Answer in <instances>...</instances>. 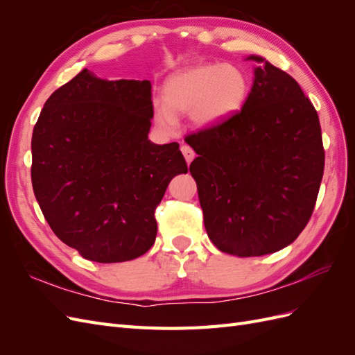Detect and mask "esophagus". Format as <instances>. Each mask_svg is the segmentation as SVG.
Returning a JSON list of instances; mask_svg holds the SVG:
<instances>
[{"label":"esophagus","mask_w":355,"mask_h":355,"mask_svg":"<svg viewBox=\"0 0 355 355\" xmlns=\"http://www.w3.org/2000/svg\"><path fill=\"white\" fill-rule=\"evenodd\" d=\"M180 151H182V154H184V157H185V159H187V163H188V164L191 163L192 159H194L196 153L192 151V148H191V146H188V145H182Z\"/></svg>","instance_id":"1"}]
</instances>
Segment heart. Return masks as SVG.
I'll return each mask as SVG.
<instances>
[{
	"instance_id": "obj_1",
	"label": "heart",
	"mask_w": 355,
	"mask_h": 355,
	"mask_svg": "<svg viewBox=\"0 0 355 355\" xmlns=\"http://www.w3.org/2000/svg\"><path fill=\"white\" fill-rule=\"evenodd\" d=\"M250 93V80L232 63H198L170 73L163 84V99H154L155 124L171 135L178 130V114H189L196 127L211 128L237 115Z\"/></svg>"
}]
</instances>
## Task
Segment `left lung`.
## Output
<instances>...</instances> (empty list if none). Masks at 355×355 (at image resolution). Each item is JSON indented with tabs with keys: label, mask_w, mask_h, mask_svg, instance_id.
I'll list each match as a JSON object with an SVG mask.
<instances>
[{
	"label": "left lung",
	"mask_w": 355,
	"mask_h": 355,
	"mask_svg": "<svg viewBox=\"0 0 355 355\" xmlns=\"http://www.w3.org/2000/svg\"><path fill=\"white\" fill-rule=\"evenodd\" d=\"M241 112L188 136L197 153L204 227L220 252L240 257L292 244L313 214L324 171L317 111L295 78L265 58Z\"/></svg>",
	"instance_id": "1"
}]
</instances>
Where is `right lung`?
Masks as SVG:
<instances>
[{
  "label": "right lung",
  "instance_id": "add662e5",
  "mask_svg": "<svg viewBox=\"0 0 355 355\" xmlns=\"http://www.w3.org/2000/svg\"><path fill=\"white\" fill-rule=\"evenodd\" d=\"M151 83L105 80L84 68L44 103L32 132V188L50 228L84 259L146 253L155 209L188 166L176 142L157 145Z\"/></svg>",
  "mask_w": 355,
  "mask_h": 355
}]
</instances>
